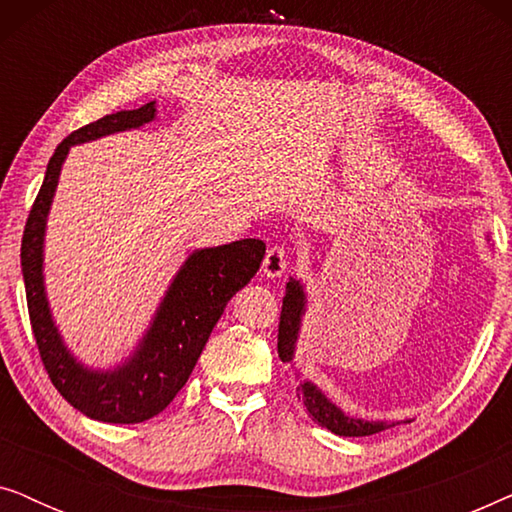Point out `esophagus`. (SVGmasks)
I'll return each mask as SVG.
<instances>
[{
    "label": "esophagus",
    "mask_w": 512,
    "mask_h": 512,
    "mask_svg": "<svg viewBox=\"0 0 512 512\" xmlns=\"http://www.w3.org/2000/svg\"><path fill=\"white\" fill-rule=\"evenodd\" d=\"M286 265H289V258H286L284 247H270L268 254L263 258V277L277 279L286 272Z\"/></svg>",
    "instance_id": "1"
}]
</instances>
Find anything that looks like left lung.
I'll return each instance as SVG.
<instances>
[{
    "mask_svg": "<svg viewBox=\"0 0 512 512\" xmlns=\"http://www.w3.org/2000/svg\"><path fill=\"white\" fill-rule=\"evenodd\" d=\"M489 237V235H487ZM307 310V293L305 286L300 279L291 277L289 284H286V293L282 300V317H279V335H277V352L279 359L284 363H291L296 366V345L300 338V326H303V317ZM296 377L300 380L298 384V398L310 412L314 422L324 426L335 436H373V433H380L394 422H382V419H359L349 417L345 410L338 408L331 398H328L324 391H321L312 380H303L300 377V370H296Z\"/></svg>",
    "mask_w": 512,
    "mask_h": 512,
    "instance_id": "8db88e82",
    "label": "left lung"
}]
</instances>
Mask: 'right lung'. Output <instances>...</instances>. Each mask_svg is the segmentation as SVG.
Masks as SVG:
<instances>
[{
    "label": "right lung",
    "instance_id": "obj_1",
    "mask_svg": "<svg viewBox=\"0 0 512 512\" xmlns=\"http://www.w3.org/2000/svg\"><path fill=\"white\" fill-rule=\"evenodd\" d=\"M153 118L156 102H149L83 125L60 142L48 160L44 184L27 216L20 244L27 310L48 377L67 403L86 417L107 424L146 422L172 403L193 373L228 300L251 282L265 256V242L254 237L195 249L167 286L149 328L130 356L107 370L76 359L55 324L44 284L46 221L62 165L72 146L142 128Z\"/></svg>",
    "mask_w": 512,
    "mask_h": 512
}]
</instances>
